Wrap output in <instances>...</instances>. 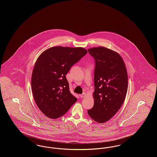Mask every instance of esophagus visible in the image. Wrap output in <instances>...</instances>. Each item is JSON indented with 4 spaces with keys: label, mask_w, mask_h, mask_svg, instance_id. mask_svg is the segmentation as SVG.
<instances>
[{
    "label": "esophagus",
    "mask_w": 157,
    "mask_h": 157,
    "mask_svg": "<svg viewBox=\"0 0 157 157\" xmlns=\"http://www.w3.org/2000/svg\"><path fill=\"white\" fill-rule=\"evenodd\" d=\"M79 97H80V98H85L86 97V94H85V93H83L82 94H80V95H79Z\"/></svg>",
    "instance_id": "34e87169"
}]
</instances>
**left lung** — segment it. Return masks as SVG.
Returning a JSON list of instances; mask_svg holds the SVG:
<instances>
[{"label":"left lung","mask_w":157,"mask_h":157,"mask_svg":"<svg viewBox=\"0 0 157 157\" xmlns=\"http://www.w3.org/2000/svg\"><path fill=\"white\" fill-rule=\"evenodd\" d=\"M95 60L94 106L88 110L90 117L98 123L109 120L123 104L128 90V74L118 53L103 46L88 49Z\"/></svg>","instance_id":"8db88e82"}]
</instances>
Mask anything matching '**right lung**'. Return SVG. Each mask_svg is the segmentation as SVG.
I'll list each match as a JSON object with an SVG mask.
<instances>
[{
    "mask_svg": "<svg viewBox=\"0 0 157 157\" xmlns=\"http://www.w3.org/2000/svg\"><path fill=\"white\" fill-rule=\"evenodd\" d=\"M87 52L81 47L58 46L45 50L37 58L32 74V90L38 108L47 117L59 118L76 102L65 75Z\"/></svg>",
    "mask_w": 157,
    "mask_h": 157,
    "instance_id": "1",
    "label": "right lung"
}]
</instances>
